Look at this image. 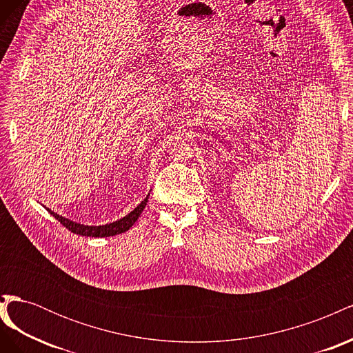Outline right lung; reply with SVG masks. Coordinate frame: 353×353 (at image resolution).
<instances>
[{
	"mask_svg": "<svg viewBox=\"0 0 353 353\" xmlns=\"http://www.w3.org/2000/svg\"><path fill=\"white\" fill-rule=\"evenodd\" d=\"M147 201H148V196L130 213V215H126L125 218L116 221L113 223H108V225H100V227L81 225V223L72 222V221H69L66 218L57 215V213H54V212L50 210V209H47V210L61 223L63 227H66L70 232L79 234V236H85V237H112V236H116V234H122V232L128 231L134 225V223L137 222V219L140 218L141 212L144 210Z\"/></svg>",
	"mask_w": 353,
	"mask_h": 353,
	"instance_id": "obj_1",
	"label": "right lung"
}]
</instances>
